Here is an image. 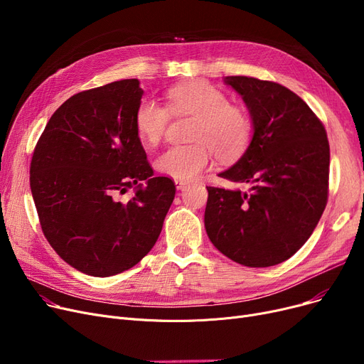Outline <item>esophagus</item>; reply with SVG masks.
Listing matches in <instances>:
<instances>
[{"mask_svg":"<svg viewBox=\"0 0 364 364\" xmlns=\"http://www.w3.org/2000/svg\"><path fill=\"white\" fill-rule=\"evenodd\" d=\"M174 181H176V187H177L178 190L184 188V187H186V184H187V181H184V180H178V178H176Z\"/></svg>","mask_w":364,"mask_h":364,"instance_id":"esophagus-1","label":"esophagus"}]
</instances>
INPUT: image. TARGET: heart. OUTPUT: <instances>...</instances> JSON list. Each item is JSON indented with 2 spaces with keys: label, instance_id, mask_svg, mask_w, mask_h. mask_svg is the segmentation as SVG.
Wrapping results in <instances>:
<instances>
[{
  "label": "heart",
  "instance_id": "obj_1",
  "mask_svg": "<svg viewBox=\"0 0 364 364\" xmlns=\"http://www.w3.org/2000/svg\"><path fill=\"white\" fill-rule=\"evenodd\" d=\"M168 109L176 114L196 118L192 131L193 144L168 147L156 159V168L178 180L198 177L214 161L215 150L223 159H235L246 150L252 137V124L246 112L230 105L227 95L202 81L172 87L166 92ZM153 99H143L134 114L139 139L155 146L164 137L169 112Z\"/></svg>",
  "mask_w": 364,
  "mask_h": 364
}]
</instances>
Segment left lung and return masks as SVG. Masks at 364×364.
Returning <instances> with one entry per match:
<instances>
[{
	"mask_svg": "<svg viewBox=\"0 0 364 364\" xmlns=\"http://www.w3.org/2000/svg\"><path fill=\"white\" fill-rule=\"evenodd\" d=\"M251 113L252 140L220 177L247 190L206 187L205 228L217 250L246 267H272L309 240L326 208L329 141L299 95L277 82L225 76Z\"/></svg>",
	"mask_w": 364,
	"mask_h": 364,
	"instance_id": "obj_1",
	"label": "left lung"
}]
</instances>
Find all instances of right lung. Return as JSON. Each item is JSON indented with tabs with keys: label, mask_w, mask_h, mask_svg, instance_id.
<instances>
[{
	"label": "right lung",
	"mask_w": 364,
	"mask_h": 364,
	"mask_svg": "<svg viewBox=\"0 0 364 364\" xmlns=\"http://www.w3.org/2000/svg\"><path fill=\"white\" fill-rule=\"evenodd\" d=\"M141 95L139 80L72 95L33 150L29 181L43 233L57 255L88 276H113L140 262L176 196L174 181L153 177L136 132ZM131 186L134 196L121 203Z\"/></svg>",
	"instance_id": "right-lung-1"
}]
</instances>
